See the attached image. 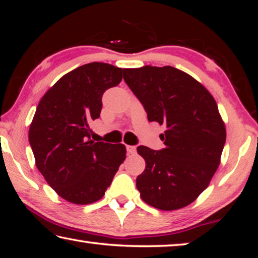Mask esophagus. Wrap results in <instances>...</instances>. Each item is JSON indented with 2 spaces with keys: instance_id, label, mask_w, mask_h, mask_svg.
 I'll return each instance as SVG.
<instances>
[{
  "instance_id": "esophagus-1",
  "label": "esophagus",
  "mask_w": 258,
  "mask_h": 258,
  "mask_svg": "<svg viewBox=\"0 0 258 258\" xmlns=\"http://www.w3.org/2000/svg\"><path fill=\"white\" fill-rule=\"evenodd\" d=\"M126 150H127L128 154L133 155V154H135V152H137V147H135V146H126Z\"/></svg>"
}]
</instances>
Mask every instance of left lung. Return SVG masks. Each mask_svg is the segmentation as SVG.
<instances>
[{
  "label": "left lung",
  "mask_w": 258,
  "mask_h": 258,
  "mask_svg": "<svg viewBox=\"0 0 258 258\" xmlns=\"http://www.w3.org/2000/svg\"><path fill=\"white\" fill-rule=\"evenodd\" d=\"M123 73L149 121L166 127L163 150L137 149L146 160L137 178L140 197L160 211L185 207L209 185L221 163L226 130L215 99L202 83L171 66Z\"/></svg>",
  "instance_id": "8db88e82"
}]
</instances>
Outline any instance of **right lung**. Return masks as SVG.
I'll return each instance as SVG.
<instances>
[{
    "mask_svg": "<svg viewBox=\"0 0 258 258\" xmlns=\"http://www.w3.org/2000/svg\"><path fill=\"white\" fill-rule=\"evenodd\" d=\"M123 72L104 62L83 64L61 77L38 102L28 133L35 164L69 203L101 199L125 160L121 143L90 140V123L100 117L102 94L119 84Z\"/></svg>",
    "mask_w": 258,
    "mask_h": 258,
    "instance_id": "right-lung-1",
    "label": "right lung"
}]
</instances>
